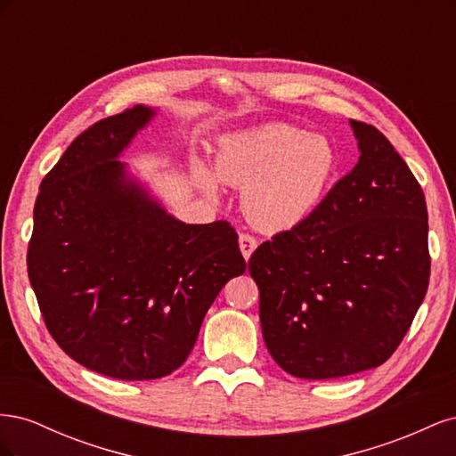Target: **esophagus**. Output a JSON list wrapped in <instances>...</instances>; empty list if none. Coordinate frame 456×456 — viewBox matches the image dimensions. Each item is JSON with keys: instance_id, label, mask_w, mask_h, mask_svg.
Returning <instances> with one entry per match:
<instances>
[{"instance_id": "esophagus-1", "label": "esophagus", "mask_w": 456, "mask_h": 456, "mask_svg": "<svg viewBox=\"0 0 456 456\" xmlns=\"http://www.w3.org/2000/svg\"><path fill=\"white\" fill-rule=\"evenodd\" d=\"M256 245H258V241L253 236H249V233H241L240 236V249H241V255L245 260L251 258V255L256 249Z\"/></svg>"}]
</instances>
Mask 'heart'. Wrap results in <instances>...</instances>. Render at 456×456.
Returning a JSON list of instances; mask_svg holds the SVG:
<instances>
[{"instance_id":"b5f03b06","label":"heart","mask_w":456,"mask_h":456,"mask_svg":"<svg viewBox=\"0 0 456 456\" xmlns=\"http://www.w3.org/2000/svg\"><path fill=\"white\" fill-rule=\"evenodd\" d=\"M338 169L335 144L325 134L306 133L289 123H266L228 134L218 144L215 175L241 188V209L265 232L300 226L322 205ZM215 175L198 165V186L218 198Z\"/></svg>"}]
</instances>
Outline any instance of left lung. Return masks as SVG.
<instances>
[{
    "instance_id": "1",
    "label": "left lung",
    "mask_w": 456,
    "mask_h": 456,
    "mask_svg": "<svg viewBox=\"0 0 456 456\" xmlns=\"http://www.w3.org/2000/svg\"><path fill=\"white\" fill-rule=\"evenodd\" d=\"M360 159L300 226L249 260L270 355L289 375L338 379L382 365L428 280L422 188L386 136L350 119Z\"/></svg>"
}]
</instances>
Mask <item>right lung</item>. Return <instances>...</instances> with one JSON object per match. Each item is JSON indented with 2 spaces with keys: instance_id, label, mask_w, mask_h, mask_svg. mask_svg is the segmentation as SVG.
Instances as JSON below:
<instances>
[{
  "instance_id": "1",
  "label": "right lung",
  "mask_w": 456,
  "mask_h": 456,
  "mask_svg": "<svg viewBox=\"0 0 456 456\" xmlns=\"http://www.w3.org/2000/svg\"><path fill=\"white\" fill-rule=\"evenodd\" d=\"M158 110L94 123L45 175L28 278L54 342L84 367L151 380L181 367L216 295L247 268L224 220L186 224L119 161Z\"/></svg>"
}]
</instances>
